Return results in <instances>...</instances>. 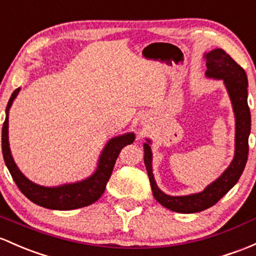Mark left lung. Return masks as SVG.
<instances>
[{
    "label": "left lung",
    "mask_w": 256,
    "mask_h": 256,
    "mask_svg": "<svg viewBox=\"0 0 256 256\" xmlns=\"http://www.w3.org/2000/svg\"><path fill=\"white\" fill-rule=\"evenodd\" d=\"M204 58L208 66L205 72L206 78L224 80V86L232 104L233 114L236 120L234 136V156L230 166L222 172L218 178L211 182L204 190L189 195H168L161 190L156 184L152 173V151L151 140L148 138L144 142V164L146 167L150 186L154 198L164 208L180 214H194L206 210L215 205L222 196H224L244 171L248 160L249 145L248 139L252 127V117L248 106V78L246 73L230 54L222 48H215L205 52Z\"/></svg>",
    "instance_id": "1"
}]
</instances>
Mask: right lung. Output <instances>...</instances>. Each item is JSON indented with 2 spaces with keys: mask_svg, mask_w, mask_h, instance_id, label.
Masks as SVG:
<instances>
[{
  "mask_svg": "<svg viewBox=\"0 0 256 256\" xmlns=\"http://www.w3.org/2000/svg\"><path fill=\"white\" fill-rule=\"evenodd\" d=\"M19 92L20 88L16 89L10 95L6 107V120L2 127V155L8 171L17 184L19 190L34 204L51 210H74V208L92 205L104 194L120 150L123 149V146L134 142L136 134L130 132L110 139L98 156L96 170L85 180L56 186H40L32 182L20 172L17 164L13 160L10 142H8V114Z\"/></svg>",
  "mask_w": 256,
  "mask_h": 256,
  "instance_id": "add662e5",
  "label": "right lung"
}]
</instances>
